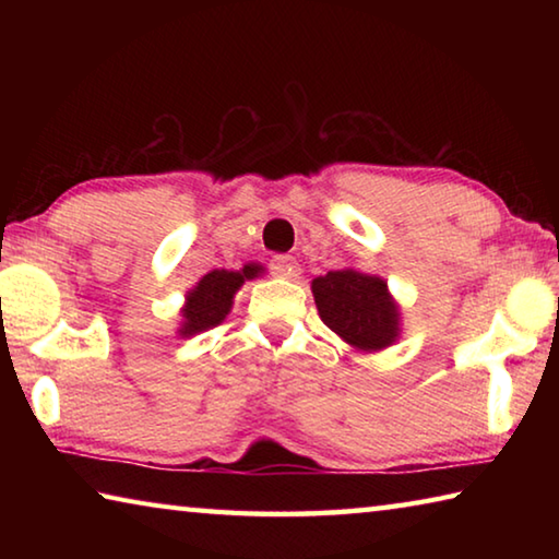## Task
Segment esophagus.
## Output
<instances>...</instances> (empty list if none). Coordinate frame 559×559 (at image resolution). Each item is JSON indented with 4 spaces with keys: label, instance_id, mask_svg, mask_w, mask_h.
I'll use <instances>...</instances> for the list:
<instances>
[{
    "label": "esophagus",
    "instance_id": "1",
    "mask_svg": "<svg viewBox=\"0 0 559 559\" xmlns=\"http://www.w3.org/2000/svg\"><path fill=\"white\" fill-rule=\"evenodd\" d=\"M271 271H273V276H278V278L296 281L300 276V263L293 257H276L271 261Z\"/></svg>",
    "mask_w": 559,
    "mask_h": 559
}]
</instances>
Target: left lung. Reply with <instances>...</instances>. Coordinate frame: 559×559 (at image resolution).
I'll use <instances>...</instances> for the list:
<instances>
[{"label": "left lung", "mask_w": 559, "mask_h": 559, "mask_svg": "<svg viewBox=\"0 0 559 559\" xmlns=\"http://www.w3.org/2000/svg\"><path fill=\"white\" fill-rule=\"evenodd\" d=\"M318 316L357 353L392 347L402 335V308L382 276L345 266L310 283Z\"/></svg>", "instance_id": "1"}]
</instances>
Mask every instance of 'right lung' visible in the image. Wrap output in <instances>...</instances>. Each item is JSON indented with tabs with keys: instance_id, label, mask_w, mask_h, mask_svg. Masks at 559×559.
Segmentation results:
<instances>
[{
	"instance_id": "right-lung-1",
	"label": "right lung",
	"mask_w": 559,
	"mask_h": 559,
	"mask_svg": "<svg viewBox=\"0 0 559 559\" xmlns=\"http://www.w3.org/2000/svg\"><path fill=\"white\" fill-rule=\"evenodd\" d=\"M266 273V266L257 261L243 263L239 271L214 269L197 281V286L185 293V306L179 308V337H192L204 330L222 325L231 313L234 296L246 281H253Z\"/></svg>"
}]
</instances>
